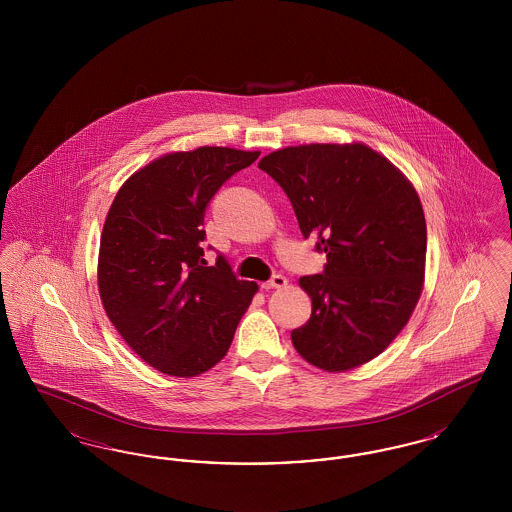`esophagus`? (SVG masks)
Instances as JSON below:
<instances>
[{
  "mask_svg": "<svg viewBox=\"0 0 512 512\" xmlns=\"http://www.w3.org/2000/svg\"><path fill=\"white\" fill-rule=\"evenodd\" d=\"M288 284V278L286 276H282V274H274L268 282H263L261 284V288L263 290H270V288H284Z\"/></svg>",
  "mask_w": 512,
  "mask_h": 512,
  "instance_id": "obj_1",
  "label": "esophagus"
}]
</instances>
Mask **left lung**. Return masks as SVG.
<instances>
[{"label":"left lung","instance_id":"left-lung-1","mask_svg":"<svg viewBox=\"0 0 512 512\" xmlns=\"http://www.w3.org/2000/svg\"><path fill=\"white\" fill-rule=\"evenodd\" d=\"M259 169L326 253L320 274L299 278L313 313L293 347L326 372L365 365L409 322L424 286L426 220L413 184L365 144L286 147Z\"/></svg>","mask_w":512,"mask_h":512}]
</instances>
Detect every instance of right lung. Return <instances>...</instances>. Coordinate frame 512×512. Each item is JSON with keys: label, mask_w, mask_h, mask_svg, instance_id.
I'll use <instances>...</instances> for the list:
<instances>
[{"label": "right lung", "mask_w": 512, "mask_h": 512, "mask_svg": "<svg viewBox=\"0 0 512 512\" xmlns=\"http://www.w3.org/2000/svg\"><path fill=\"white\" fill-rule=\"evenodd\" d=\"M259 151L197 147L134 172L115 195L99 242L98 288L122 340L163 374L190 378L219 363L259 286L219 255L203 259L205 209Z\"/></svg>", "instance_id": "1"}]
</instances>
